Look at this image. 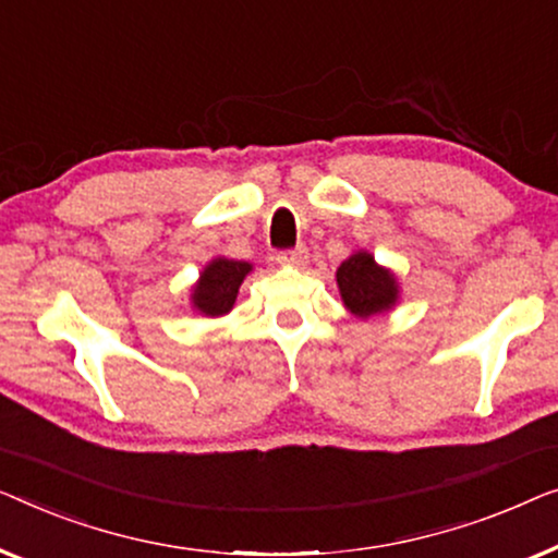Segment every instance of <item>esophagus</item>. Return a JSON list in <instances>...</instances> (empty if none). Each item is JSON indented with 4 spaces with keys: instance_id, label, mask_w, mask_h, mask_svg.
I'll return each mask as SVG.
<instances>
[{
    "instance_id": "esophagus-1",
    "label": "esophagus",
    "mask_w": 558,
    "mask_h": 558,
    "mask_svg": "<svg viewBox=\"0 0 558 558\" xmlns=\"http://www.w3.org/2000/svg\"><path fill=\"white\" fill-rule=\"evenodd\" d=\"M280 265H290V268H301V265L308 263V250L305 247H295V250H286V253L278 255Z\"/></svg>"
}]
</instances>
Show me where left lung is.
I'll return each mask as SVG.
<instances>
[{"mask_svg": "<svg viewBox=\"0 0 558 558\" xmlns=\"http://www.w3.org/2000/svg\"><path fill=\"white\" fill-rule=\"evenodd\" d=\"M341 301L359 320H368L395 311L399 303V280L395 270L374 260L368 250H354L336 270Z\"/></svg>", "mask_w": 558, "mask_h": 558, "instance_id": "8db88e82", "label": "left lung"}]
</instances>
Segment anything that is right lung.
I'll return each mask as SVG.
<instances>
[{"instance_id": "obj_1", "label": "right lung", "mask_w": 558, "mask_h": 558, "mask_svg": "<svg viewBox=\"0 0 558 558\" xmlns=\"http://www.w3.org/2000/svg\"><path fill=\"white\" fill-rule=\"evenodd\" d=\"M253 272V263L232 260V257L217 255L204 265L197 282L192 286L190 303L192 311L204 318L227 316L238 301L240 286Z\"/></svg>"}]
</instances>
